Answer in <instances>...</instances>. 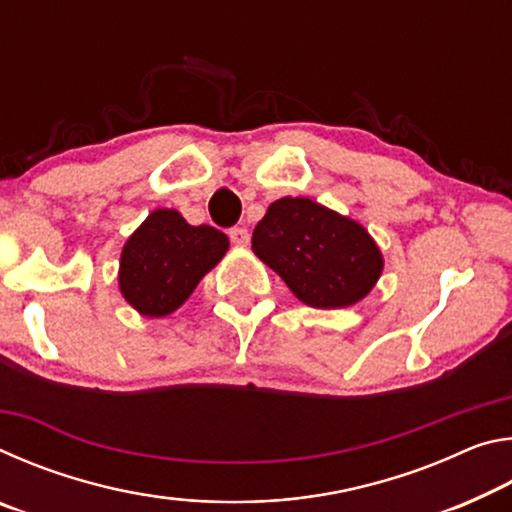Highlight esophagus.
I'll return each instance as SVG.
<instances>
[{
	"label": "esophagus",
	"instance_id": "obj_1",
	"mask_svg": "<svg viewBox=\"0 0 512 512\" xmlns=\"http://www.w3.org/2000/svg\"><path fill=\"white\" fill-rule=\"evenodd\" d=\"M230 239H232V244H235V246L246 248L250 244V232L246 228H232Z\"/></svg>",
	"mask_w": 512,
	"mask_h": 512
}]
</instances>
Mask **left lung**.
<instances>
[{
	"instance_id": "1",
	"label": "left lung",
	"mask_w": 512,
	"mask_h": 512,
	"mask_svg": "<svg viewBox=\"0 0 512 512\" xmlns=\"http://www.w3.org/2000/svg\"><path fill=\"white\" fill-rule=\"evenodd\" d=\"M253 253L314 309L357 305L384 271V255L359 221L305 196L268 205L253 232Z\"/></svg>"
}]
</instances>
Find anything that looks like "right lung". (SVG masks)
I'll use <instances>...</instances> for the list:
<instances>
[{
    "label": "right lung",
    "instance_id": "right-lung-1",
    "mask_svg": "<svg viewBox=\"0 0 512 512\" xmlns=\"http://www.w3.org/2000/svg\"><path fill=\"white\" fill-rule=\"evenodd\" d=\"M230 239L212 225L158 207L126 239L119 257V291L137 314L169 316L228 253Z\"/></svg>",
    "mask_w": 512,
    "mask_h": 512
}]
</instances>
